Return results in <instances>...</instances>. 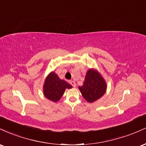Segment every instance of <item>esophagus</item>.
Segmentation results:
<instances>
[{"label": "esophagus", "mask_w": 146, "mask_h": 146, "mask_svg": "<svg viewBox=\"0 0 146 146\" xmlns=\"http://www.w3.org/2000/svg\"><path fill=\"white\" fill-rule=\"evenodd\" d=\"M70 84L73 86V87H75L76 86V84H75V82L74 81H73V80H71V81H70Z\"/></svg>", "instance_id": "34e87169"}]
</instances>
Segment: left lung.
Wrapping results in <instances>:
<instances>
[{
	"mask_svg": "<svg viewBox=\"0 0 146 146\" xmlns=\"http://www.w3.org/2000/svg\"><path fill=\"white\" fill-rule=\"evenodd\" d=\"M83 98L89 103L100 99L106 91L107 84L104 78L95 68H89L85 75L82 86L78 87Z\"/></svg>",
	"mask_w": 146,
	"mask_h": 146,
	"instance_id": "8db88e82",
	"label": "left lung"
}]
</instances>
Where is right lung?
Instances as JSON below:
<instances>
[{
  "label": "right lung",
  "instance_id": "obj_1",
  "mask_svg": "<svg viewBox=\"0 0 146 146\" xmlns=\"http://www.w3.org/2000/svg\"><path fill=\"white\" fill-rule=\"evenodd\" d=\"M72 86L65 80H61L54 71H51L46 77L43 85V94L45 98L53 102L61 99L66 88L70 89Z\"/></svg>",
  "mask_w": 146,
  "mask_h": 146
}]
</instances>
